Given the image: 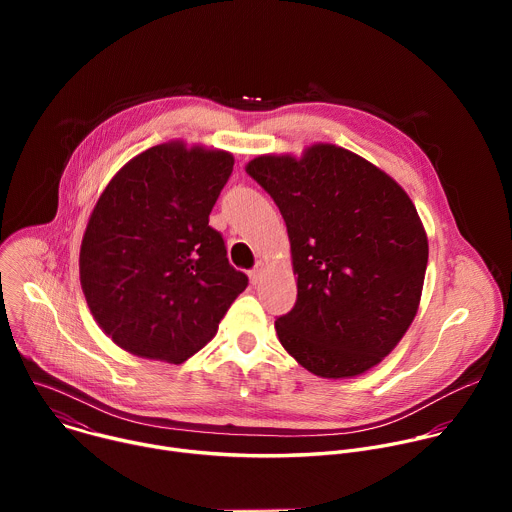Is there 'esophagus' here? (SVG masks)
Listing matches in <instances>:
<instances>
[{"mask_svg":"<svg viewBox=\"0 0 512 512\" xmlns=\"http://www.w3.org/2000/svg\"><path fill=\"white\" fill-rule=\"evenodd\" d=\"M263 269H265V267H263V263H257V265L249 271V279H251V283H253V285H257V283L261 281V277H263Z\"/></svg>","mask_w":512,"mask_h":512,"instance_id":"esophagus-1","label":"esophagus"}]
</instances>
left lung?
I'll list each match as a JSON object with an SVG mask.
<instances>
[{
	"instance_id": "obj_1",
	"label": "left lung",
	"mask_w": 512,
	"mask_h": 512,
	"mask_svg": "<svg viewBox=\"0 0 512 512\" xmlns=\"http://www.w3.org/2000/svg\"><path fill=\"white\" fill-rule=\"evenodd\" d=\"M247 174L277 204L298 275L296 306L275 320L279 342L318 377L367 373L419 308L429 249L411 198L330 143L300 160L259 156Z\"/></svg>"
}]
</instances>
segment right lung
<instances>
[{"mask_svg":"<svg viewBox=\"0 0 512 512\" xmlns=\"http://www.w3.org/2000/svg\"><path fill=\"white\" fill-rule=\"evenodd\" d=\"M233 156L182 141L154 145L107 184L81 245L93 318L137 356L180 364L218 328L249 279L208 214Z\"/></svg>","mask_w":512,"mask_h":512,"instance_id":"1","label":"right lung"}]
</instances>
